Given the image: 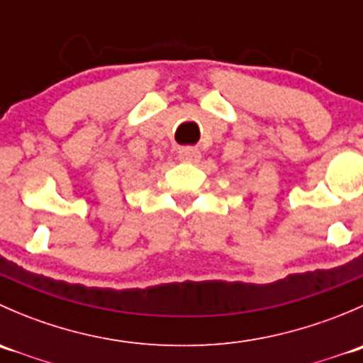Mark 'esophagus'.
Segmentation results:
<instances>
[{
    "label": "esophagus",
    "instance_id": "esophagus-1",
    "mask_svg": "<svg viewBox=\"0 0 363 363\" xmlns=\"http://www.w3.org/2000/svg\"><path fill=\"white\" fill-rule=\"evenodd\" d=\"M179 160L186 161V163H195V161L200 160V151L196 147H181L179 149Z\"/></svg>",
    "mask_w": 363,
    "mask_h": 363
}]
</instances>
